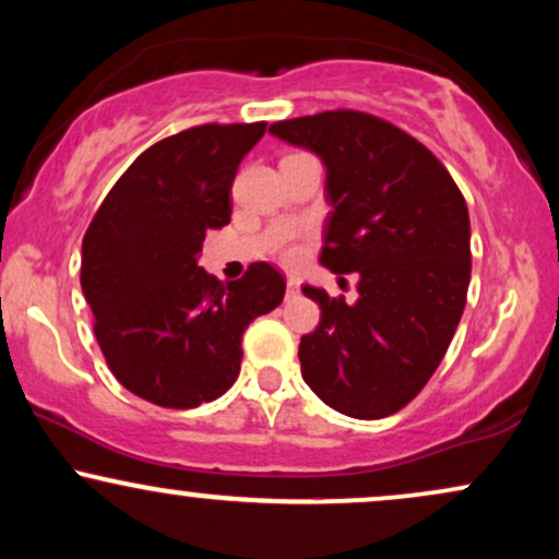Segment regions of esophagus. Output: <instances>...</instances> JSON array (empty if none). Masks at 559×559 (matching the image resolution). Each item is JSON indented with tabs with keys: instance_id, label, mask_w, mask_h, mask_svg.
Returning a JSON list of instances; mask_svg holds the SVG:
<instances>
[{
	"instance_id": "1",
	"label": "esophagus",
	"mask_w": 559,
	"mask_h": 559,
	"mask_svg": "<svg viewBox=\"0 0 559 559\" xmlns=\"http://www.w3.org/2000/svg\"><path fill=\"white\" fill-rule=\"evenodd\" d=\"M299 294V281L297 278H288L286 281V297H297Z\"/></svg>"
}]
</instances>
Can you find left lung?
<instances>
[{
    "label": "left lung",
    "mask_w": 559,
    "mask_h": 559,
    "mask_svg": "<svg viewBox=\"0 0 559 559\" xmlns=\"http://www.w3.org/2000/svg\"><path fill=\"white\" fill-rule=\"evenodd\" d=\"M325 168L320 265L357 273V301L301 286L320 305L299 342L301 378L329 407L378 420L413 402L439 368L471 284V217L444 165L418 139L355 110L271 126Z\"/></svg>",
    "instance_id": "1"
}]
</instances>
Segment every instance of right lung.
Segmentation results:
<instances>
[{"label":"right lung","instance_id":"right-lung-1","mask_svg":"<svg viewBox=\"0 0 559 559\" xmlns=\"http://www.w3.org/2000/svg\"><path fill=\"white\" fill-rule=\"evenodd\" d=\"M265 123L197 126L141 152L83 236L81 288L112 376L159 407L189 409L234 386L241 336L284 299L267 262L221 284L197 265L230 223V183Z\"/></svg>","mask_w":559,"mask_h":559}]
</instances>
